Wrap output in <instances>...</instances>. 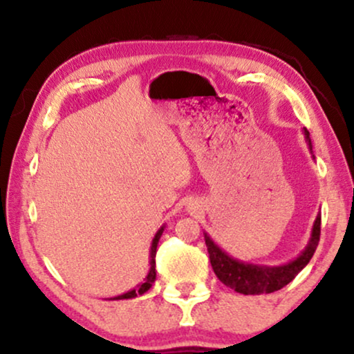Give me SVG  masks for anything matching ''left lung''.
I'll return each mask as SVG.
<instances>
[{"mask_svg":"<svg viewBox=\"0 0 354 354\" xmlns=\"http://www.w3.org/2000/svg\"><path fill=\"white\" fill-rule=\"evenodd\" d=\"M304 137H306L309 149L313 153L311 138H309V132L306 129H304ZM319 236H321V214H317L316 217L311 239H309L306 248L301 251V254L287 264L274 266V268H270V266L248 264L232 258L225 251H222L207 234H205V241L207 246V253H209L212 270H214L217 279L222 283L239 293L261 295L277 292V290L283 288L285 285L292 282L301 272V269L306 268V264L311 261L314 251L317 248Z\"/></svg>","mask_w":354,"mask_h":354,"instance_id":"8db88e82","label":"left lung"}]
</instances>
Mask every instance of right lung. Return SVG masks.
I'll use <instances>...</instances> for the list:
<instances>
[{"label": "right lung", "instance_id": "add662e5", "mask_svg": "<svg viewBox=\"0 0 354 354\" xmlns=\"http://www.w3.org/2000/svg\"><path fill=\"white\" fill-rule=\"evenodd\" d=\"M162 232H164V225L161 227V229L158 230V234L154 235V239H153V243H151V251H149V272H148V275H147V279H145V282L143 283H140L137 288H133V290H130V292H127V293H124V295H119V297H114L113 299H129V298H135V297H138V295H143L145 292H148L149 288H151V285L154 283V280H156V248H158V241H159V239H161V235H162Z\"/></svg>", "mask_w": 354, "mask_h": 354}]
</instances>
